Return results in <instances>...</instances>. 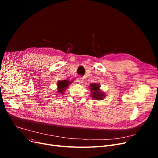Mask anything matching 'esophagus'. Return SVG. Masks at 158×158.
Segmentation results:
<instances>
[{"mask_svg":"<svg viewBox=\"0 0 158 158\" xmlns=\"http://www.w3.org/2000/svg\"><path fill=\"white\" fill-rule=\"evenodd\" d=\"M77 81L78 83H79V84L83 83V82H84V79H83V78H82V77H79V78H77Z\"/></svg>","mask_w":158,"mask_h":158,"instance_id":"esophagus-1","label":"esophagus"}]
</instances>
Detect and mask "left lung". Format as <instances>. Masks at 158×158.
<instances>
[{
    "label": "left lung",
    "mask_w": 158,
    "mask_h": 158,
    "mask_svg": "<svg viewBox=\"0 0 158 158\" xmlns=\"http://www.w3.org/2000/svg\"><path fill=\"white\" fill-rule=\"evenodd\" d=\"M90 89L92 92V95L91 96L94 98L95 100H102V99L104 97L105 95L103 92L100 91V85L98 84L93 83L90 85Z\"/></svg>",
    "instance_id": "left-lung-1"
}]
</instances>
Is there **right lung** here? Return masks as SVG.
I'll use <instances>...</instances> for the list:
<instances>
[{"label":"right lung","mask_w":158,"mask_h":158,"mask_svg":"<svg viewBox=\"0 0 158 158\" xmlns=\"http://www.w3.org/2000/svg\"><path fill=\"white\" fill-rule=\"evenodd\" d=\"M71 81H69L68 80H63L57 82V90L58 92L61 93L62 94H64V92L67 88L68 86L71 84Z\"/></svg>","instance_id":"add662e5"}]
</instances>
